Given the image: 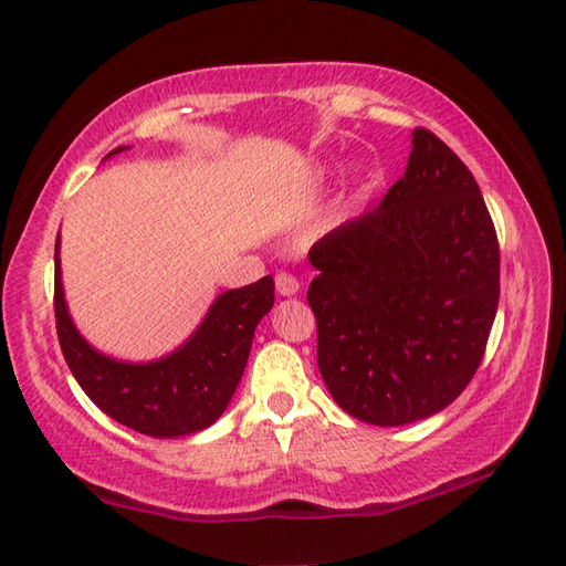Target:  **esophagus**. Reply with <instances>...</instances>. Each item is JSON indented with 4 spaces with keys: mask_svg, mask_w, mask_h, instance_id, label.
<instances>
[{
    "mask_svg": "<svg viewBox=\"0 0 566 566\" xmlns=\"http://www.w3.org/2000/svg\"><path fill=\"white\" fill-rule=\"evenodd\" d=\"M274 286L282 296H294L302 284H298V280L292 272H276L274 274Z\"/></svg>",
    "mask_w": 566,
    "mask_h": 566,
    "instance_id": "34e87169",
    "label": "esophagus"
}]
</instances>
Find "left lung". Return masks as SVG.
<instances>
[{
    "label": "left lung",
    "mask_w": 566,
    "mask_h": 566,
    "mask_svg": "<svg viewBox=\"0 0 566 566\" xmlns=\"http://www.w3.org/2000/svg\"><path fill=\"white\" fill-rule=\"evenodd\" d=\"M318 369L345 413L403 426L476 375L499 306V238L467 165L413 130L403 177L377 209L308 250Z\"/></svg>",
    "instance_id": "left-lung-1"
}]
</instances>
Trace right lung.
<instances>
[{
  "instance_id": "1",
  "label": "right lung",
  "mask_w": 566,
  "mask_h": 566,
  "mask_svg": "<svg viewBox=\"0 0 566 566\" xmlns=\"http://www.w3.org/2000/svg\"><path fill=\"white\" fill-rule=\"evenodd\" d=\"M272 304L274 280L262 276L216 298L177 353L148 365L118 363L94 350L72 326L55 252V328L70 371L106 416L150 438L191 436L219 420L243 377L258 323Z\"/></svg>"
}]
</instances>
